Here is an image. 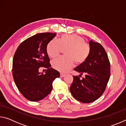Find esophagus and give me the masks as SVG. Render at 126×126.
Segmentation results:
<instances>
[{
    "instance_id": "34e87169",
    "label": "esophagus",
    "mask_w": 126,
    "mask_h": 126,
    "mask_svg": "<svg viewBox=\"0 0 126 126\" xmlns=\"http://www.w3.org/2000/svg\"><path fill=\"white\" fill-rule=\"evenodd\" d=\"M65 74H63V73H61V77H63L65 76Z\"/></svg>"
}]
</instances>
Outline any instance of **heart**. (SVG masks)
Masks as SVG:
<instances>
[{"label": "heart", "mask_w": 126, "mask_h": 126, "mask_svg": "<svg viewBox=\"0 0 126 126\" xmlns=\"http://www.w3.org/2000/svg\"><path fill=\"white\" fill-rule=\"evenodd\" d=\"M85 42L83 37L76 34L62 35L58 41L50 40L47 46V52L51 58L58 56L62 49H66L64 51L65 57L53 60V67L61 72H66L73 67L74 62L77 65L84 63L91 53L90 46Z\"/></svg>", "instance_id": "b5f03b06"}]
</instances>
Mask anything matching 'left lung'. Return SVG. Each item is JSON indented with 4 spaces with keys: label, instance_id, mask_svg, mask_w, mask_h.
I'll list each match as a JSON object with an SVG mask.
<instances>
[{
    "label": "left lung",
    "instance_id": "8db88e82",
    "mask_svg": "<svg viewBox=\"0 0 126 126\" xmlns=\"http://www.w3.org/2000/svg\"><path fill=\"white\" fill-rule=\"evenodd\" d=\"M91 53L88 59L74 70L85 74L80 80L73 76L70 91L76 99L84 103H91L101 96L110 77V63L104 48L99 43L89 42Z\"/></svg>",
    "mask_w": 126,
    "mask_h": 126
}]
</instances>
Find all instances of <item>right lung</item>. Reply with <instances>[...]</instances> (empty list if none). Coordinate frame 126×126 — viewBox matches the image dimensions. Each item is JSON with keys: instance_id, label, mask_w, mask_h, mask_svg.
I'll return each instance as SVG.
<instances>
[{"instance_id": "1", "label": "right lung", "mask_w": 126, "mask_h": 126, "mask_svg": "<svg viewBox=\"0 0 126 126\" xmlns=\"http://www.w3.org/2000/svg\"><path fill=\"white\" fill-rule=\"evenodd\" d=\"M56 33H43L23 41L17 48L13 60V76L17 88L25 98L38 101L52 91L53 80L60 77L59 72L50 67L47 52L48 43ZM47 68L46 74L40 67Z\"/></svg>"}]
</instances>
